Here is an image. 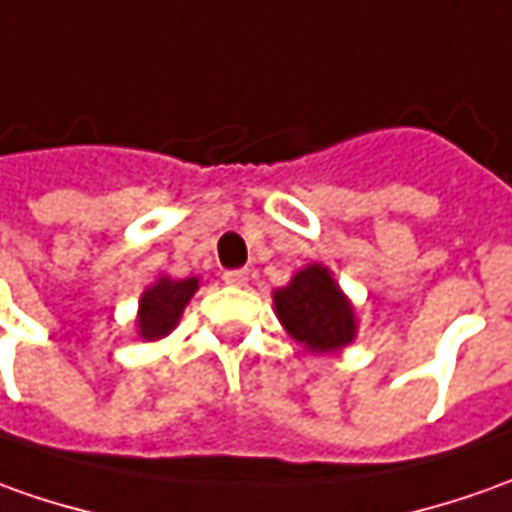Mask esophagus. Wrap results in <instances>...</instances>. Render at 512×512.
<instances>
[{
    "instance_id": "34e87169",
    "label": "esophagus",
    "mask_w": 512,
    "mask_h": 512,
    "mask_svg": "<svg viewBox=\"0 0 512 512\" xmlns=\"http://www.w3.org/2000/svg\"><path fill=\"white\" fill-rule=\"evenodd\" d=\"M224 283H227V285H246V283H249V271H246V269L224 271Z\"/></svg>"
}]
</instances>
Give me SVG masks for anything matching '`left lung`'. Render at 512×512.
Listing matches in <instances>:
<instances>
[{
	"instance_id": "obj_1",
	"label": "left lung",
	"mask_w": 512,
	"mask_h": 512,
	"mask_svg": "<svg viewBox=\"0 0 512 512\" xmlns=\"http://www.w3.org/2000/svg\"><path fill=\"white\" fill-rule=\"evenodd\" d=\"M274 308L285 330L316 353L339 350L356 336L353 311L325 266L302 269L274 294Z\"/></svg>"
}]
</instances>
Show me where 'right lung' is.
Segmentation results:
<instances>
[{
	"label": "right lung",
	"mask_w": 512,
	"mask_h": 512,
	"mask_svg": "<svg viewBox=\"0 0 512 512\" xmlns=\"http://www.w3.org/2000/svg\"><path fill=\"white\" fill-rule=\"evenodd\" d=\"M198 280H159L154 288H148L139 302V333L142 339H162L179 322L184 305L196 294Z\"/></svg>",
	"instance_id": "1"
}]
</instances>
